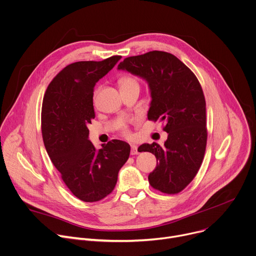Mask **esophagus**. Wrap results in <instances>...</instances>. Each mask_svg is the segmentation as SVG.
<instances>
[{
  "label": "esophagus",
  "instance_id": "1",
  "mask_svg": "<svg viewBox=\"0 0 256 256\" xmlns=\"http://www.w3.org/2000/svg\"><path fill=\"white\" fill-rule=\"evenodd\" d=\"M138 152V147L136 145H132L130 146V154L132 155H136Z\"/></svg>",
  "mask_w": 256,
  "mask_h": 256
}]
</instances>
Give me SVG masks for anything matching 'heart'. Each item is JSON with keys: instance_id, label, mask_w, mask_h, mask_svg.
I'll use <instances>...</instances> for the list:
<instances>
[{"instance_id": "b5f03b06", "label": "heart", "mask_w": 256, "mask_h": 256, "mask_svg": "<svg viewBox=\"0 0 256 256\" xmlns=\"http://www.w3.org/2000/svg\"><path fill=\"white\" fill-rule=\"evenodd\" d=\"M122 86H128V84H138L136 80L132 78H124L122 80Z\"/></svg>"}]
</instances>
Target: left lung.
Instances as JSON below:
<instances>
[{
	"label": "left lung",
	"instance_id": "obj_1",
	"mask_svg": "<svg viewBox=\"0 0 256 256\" xmlns=\"http://www.w3.org/2000/svg\"><path fill=\"white\" fill-rule=\"evenodd\" d=\"M118 69L147 82L148 120L166 122L164 146L153 142L138 148L158 160L148 176L150 184L162 193L180 192L197 174L206 148V104L197 78L180 59L162 51L126 58Z\"/></svg>",
	"mask_w": 256,
	"mask_h": 256
}]
</instances>
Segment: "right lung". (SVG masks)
<instances>
[{"label":"right lung","mask_w":256,"mask_h":256,"mask_svg":"<svg viewBox=\"0 0 256 256\" xmlns=\"http://www.w3.org/2000/svg\"><path fill=\"white\" fill-rule=\"evenodd\" d=\"M120 58L67 65L51 82L42 100L46 150L68 189L84 202L109 195L130 157V146L124 141L112 140L97 150L88 140V124L95 118L94 86Z\"/></svg>","instance_id":"add662e5"}]
</instances>
